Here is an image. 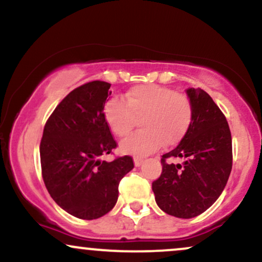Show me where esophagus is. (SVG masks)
I'll return each instance as SVG.
<instances>
[{"label":"esophagus","mask_w":262,"mask_h":262,"mask_svg":"<svg viewBox=\"0 0 262 262\" xmlns=\"http://www.w3.org/2000/svg\"><path fill=\"white\" fill-rule=\"evenodd\" d=\"M141 162H143V158H140V156H134V165H135V166H140Z\"/></svg>","instance_id":"34e87169"}]
</instances>
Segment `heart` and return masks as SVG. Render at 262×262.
<instances>
[{"label":"heart","mask_w":262,"mask_h":262,"mask_svg":"<svg viewBox=\"0 0 262 262\" xmlns=\"http://www.w3.org/2000/svg\"><path fill=\"white\" fill-rule=\"evenodd\" d=\"M138 132L122 141L123 152L146 155L165 141L175 145L185 137L193 118V104L187 93L170 87L148 83L132 87L123 98L114 97L104 107V119L117 137L124 138L140 118Z\"/></svg>","instance_id":"1"}]
</instances>
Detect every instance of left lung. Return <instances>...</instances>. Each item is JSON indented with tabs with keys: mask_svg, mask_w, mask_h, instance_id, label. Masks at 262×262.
I'll use <instances>...</instances> for the list:
<instances>
[{
	"mask_svg": "<svg viewBox=\"0 0 262 262\" xmlns=\"http://www.w3.org/2000/svg\"><path fill=\"white\" fill-rule=\"evenodd\" d=\"M193 104L191 127L175 149L161 156L162 172L152 182L158 206L177 218H193L212 206L227 185L233 165L227 118L212 97L188 89ZM182 157L183 164L169 160Z\"/></svg>",
	"mask_w": 262,
	"mask_h": 262,
	"instance_id": "left-lung-1",
	"label": "left lung"
}]
</instances>
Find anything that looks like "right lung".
I'll return each mask as SVG.
<instances>
[{"instance_id":"right-lung-1","label":"right lung","mask_w":262,"mask_h":262,"mask_svg":"<svg viewBox=\"0 0 262 262\" xmlns=\"http://www.w3.org/2000/svg\"><path fill=\"white\" fill-rule=\"evenodd\" d=\"M111 83L91 81L69 93L45 123L40 165L45 187L58 206L80 219L107 214L118 186L134 167L133 158L101 160L117 148L104 119Z\"/></svg>"}]
</instances>
